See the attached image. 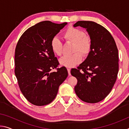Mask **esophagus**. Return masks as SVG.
<instances>
[{
  "label": "esophagus",
  "mask_w": 129,
  "mask_h": 129,
  "mask_svg": "<svg viewBox=\"0 0 129 129\" xmlns=\"http://www.w3.org/2000/svg\"><path fill=\"white\" fill-rule=\"evenodd\" d=\"M67 71H68V75L69 76H71V69L69 68H67Z\"/></svg>",
  "instance_id": "1"
}]
</instances>
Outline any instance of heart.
<instances>
[{
  "mask_svg": "<svg viewBox=\"0 0 129 129\" xmlns=\"http://www.w3.org/2000/svg\"><path fill=\"white\" fill-rule=\"evenodd\" d=\"M66 43L73 44V53L71 55L65 56L60 58V64L62 66L72 68L81 61L82 56L86 57L91 52L92 40L90 35L85 34L84 30L80 28L69 26L62 34ZM50 47L53 53L57 56H61L63 52V44L56 37L52 38L50 42Z\"/></svg>",
  "mask_w": 129,
  "mask_h": 129,
  "instance_id": "1",
  "label": "heart"
}]
</instances>
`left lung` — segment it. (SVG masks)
Here are the masks:
<instances>
[{"label":"left lung","instance_id":"obj_1","mask_svg":"<svg viewBox=\"0 0 129 129\" xmlns=\"http://www.w3.org/2000/svg\"><path fill=\"white\" fill-rule=\"evenodd\" d=\"M85 28L92 40L91 52L86 60L71 73L77 80L75 93L82 101L97 103L112 90L118 73V51L114 38L105 28L91 21L74 24Z\"/></svg>","mask_w":129,"mask_h":129}]
</instances>
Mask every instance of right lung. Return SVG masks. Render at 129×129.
<instances>
[{
	"label": "right lung",
	"mask_w": 129,
	"mask_h": 129,
	"mask_svg": "<svg viewBox=\"0 0 129 129\" xmlns=\"http://www.w3.org/2000/svg\"><path fill=\"white\" fill-rule=\"evenodd\" d=\"M67 24L41 21L26 30L17 43L15 76L21 93L34 105L53 101L68 75L65 67L58 68L59 62L50 47L51 39ZM52 69L56 71L51 73Z\"/></svg>",
	"instance_id": "right-lung-1"
}]
</instances>
